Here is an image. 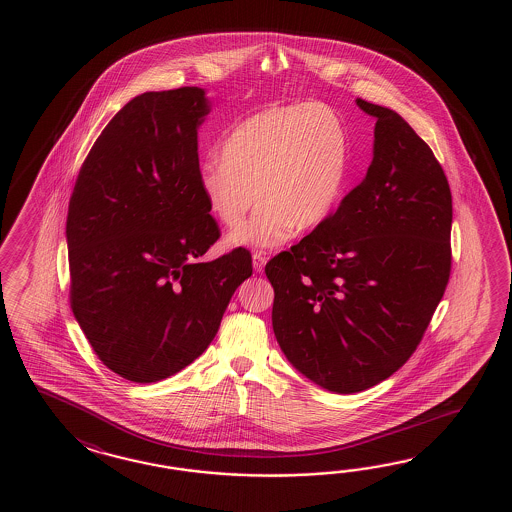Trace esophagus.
Segmentation results:
<instances>
[{
  "mask_svg": "<svg viewBox=\"0 0 512 512\" xmlns=\"http://www.w3.org/2000/svg\"><path fill=\"white\" fill-rule=\"evenodd\" d=\"M265 263H267V256H265V252H254V254H252V267H254V271H263Z\"/></svg>",
  "mask_w": 512,
  "mask_h": 512,
  "instance_id": "1",
  "label": "esophagus"
}]
</instances>
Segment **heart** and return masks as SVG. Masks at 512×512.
Returning <instances> with one entry per match:
<instances>
[{"mask_svg": "<svg viewBox=\"0 0 512 512\" xmlns=\"http://www.w3.org/2000/svg\"><path fill=\"white\" fill-rule=\"evenodd\" d=\"M348 170V137L322 104L263 109L240 122L199 168L208 210L230 247L272 249L298 230L320 227L337 207Z\"/></svg>", "mask_w": 512, "mask_h": 512, "instance_id": "obj_1", "label": "heart"}]
</instances>
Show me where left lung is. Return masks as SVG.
I'll return each instance as SVG.
<instances>
[{
  "label": "left lung",
  "instance_id": "1",
  "mask_svg": "<svg viewBox=\"0 0 512 512\" xmlns=\"http://www.w3.org/2000/svg\"><path fill=\"white\" fill-rule=\"evenodd\" d=\"M355 102L377 120L366 177L335 214L265 265L283 355L335 393L368 390L410 359L452 261L441 164L399 113Z\"/></svg>",
  "mask_w": 512,
  "mask_h": 512
}]
</instances>
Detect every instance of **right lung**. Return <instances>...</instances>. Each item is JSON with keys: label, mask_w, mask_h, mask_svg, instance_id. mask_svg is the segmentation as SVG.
Masks as SVG:
<instances>
[{"label": "right lung", "mask_w": 512, "mask_h": 512, "mask_svg": "<svg viewBox=\"0 0 512 512\" xmlns=\"http://www.w3.org/2000/svg\"><path fill=\"white\" fill-rule=\"evenodd\" d=\"M207 91H148L109 120L69 201L71 307L98 359L128 381L186 368L252 274L245 249L199 258L219 238L199 188Z\"/></svg>", "instance_id": "right-lung-1"}]
</instances>
